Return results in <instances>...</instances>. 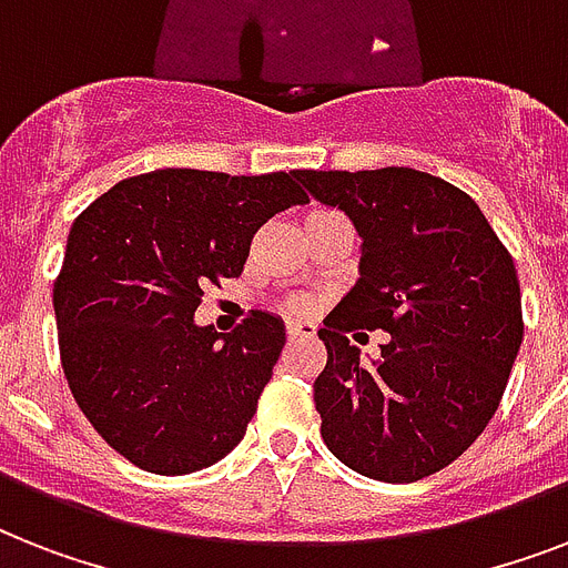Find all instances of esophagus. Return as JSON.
I'll use <instances>...</instances> for the list:
<instances>
[{"instance_id":"1","label":"esophagus","mask_w":568,"mask_h":568,"mask_svg":"<svg viewBox=\"0 0 568 568\" xmlns=\"http://www.w3.org/2000/svg\"><path fill=\"white\" fill-rule=\"evenodd\" d=\"M303 338H315V327L312 324H292L288 327V342H303Z\"/></svg>"}]
</instances>
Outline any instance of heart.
I'll return each mask as SVG.
<instances>
[{
    "label": "heart",
    "instance_id": "obj_1",
    "mask_svg": "<svg viewBox=\"0 0 568 568\" xmlns=\"http://www.w3.org/2000/svg\"><path fill=\"white\" fill-rule=\"evenodd\" d=\"M312 214H315V212H312ZM303 306H306L303 301H292V310H303Z\"/></svg>",
    "mask_w": 568,
    "mask_h": 568
}]
</instances>
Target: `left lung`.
<instances>
[{
	"label": "left lung",
	"instance_id": "obj_1",
	"mask_svg": "<svg viewBox=\"0 0 568 568\" xmlns=\"http://www.w3.org/2000/svg\"><path fill=\"white\" fill-rule=\"evenodd\" d=\"M318 203L351 217L359 280L324 318L315 379L321 436L347 468L413 484L450 466L501 404L521 347V292L480 205L413 171H294ZM386 328L372 366L344 333Z\"/></svg>",
	"mask_w": 568,
	"mask_h": 568
}]
</instances>
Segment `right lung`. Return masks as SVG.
<instances>
[{"label":"right lung","mask_w":568,"mask_h":568,"mask_svg":"<svg viewBox=\"0 0 568 568\" xmlns=\"http://www.w3.org/2000/svg\"><path fill=\"white\" fill-rule=\"evenodd\" d=\"M292 176L164 168L75 217L52 288L61 365L93 430L138 468L191 475L244 439L285 324L256 310L221 336L194 312L244 271L262 223L310 203Z\"/></svg>","instance_id":"obj_1"}]
</instances>
